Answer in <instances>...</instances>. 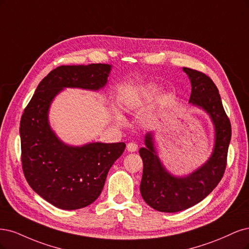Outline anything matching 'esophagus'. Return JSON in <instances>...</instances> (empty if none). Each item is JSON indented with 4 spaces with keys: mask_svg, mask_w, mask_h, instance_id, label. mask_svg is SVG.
<instances>
[{
    "mask_svg": "<svg viewBox=\"0 0 249 249\" xmlns=\"http://www.w3.org/2000/svg\"><path fill=\"white\" fill-rule=\"evenodd\" d=\"M138 149H139V146H138V143L136 142H128L127 143V151L128 152H136L138 151Z\"/></svg>",
    "mask_w": 249,
    "mask_h": 249,
    "instance_id": "1",
    "label": "esophagus"
}]
</instances>
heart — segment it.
<instances>
[{
  "mask_svg": "<svg viewBox=\"0 0 249 249\" xmlns=\"http://www.w3.org/2000/svg\"><path fill=\"white\" fill-rule=\"evenodd\" d=\"M159 92V87L156 84L153 83H149L140 87L138 91H135L133 95H131V97L128 98L126 100V106L127 107H132L134 104H139L142 102H149L152 99H154L156 97V95ZM160 99L163 100L165 99V96H161ZM117 122H121L120 118L117 117Z\"/></svg>",
  "mask_w": 249,
  "mask_h": 249,
  "instance_id": "1",
  "label": "heart"
}]
</instances>
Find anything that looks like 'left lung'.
Here are the masks:
<instances>
[{
	"label": "left lung",
	"instance_id": "obj_1",
	"mask_svg": "<svg viewBox=\"0 0 249 249\" xmlns=\"http://www.w3.org/2000/svg\"><path fill=\"white\" fill-rule=\"evenodd\" d=\"M191 84L189 104L209 116L214 128V143L206 161L186 175H174L162 163L155 146V132L145 134V147L139 153L143 170L141 195L143 200L159 212L175 213L186 210L203 200L217 186L227 165L231 128L223 109L217 87L202 72L183 67Z\"/></svg>",
	"mask_w": 249,
	"mask_h": 249
}]
</instances>
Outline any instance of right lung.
<instances>
[{"label": "right lung", "instance_id": "1", "mask_svg": "<svg viewBox=\"0 0 249 249\" xmlns=\"http://www.w3.org/2000/svg\"><path fill=\"white\" fill-rule=\"evenodd\" d=\"M108 64L63 65L38 85L21 116L19 134L25 177L37 195L63 210L91 205L103 189L111 165L123 154L125 142H64L50 123V108L63 91H99L107 86Z\"/></svg>", "mask_w": 249, "mask_h": 249}]
</instances>
